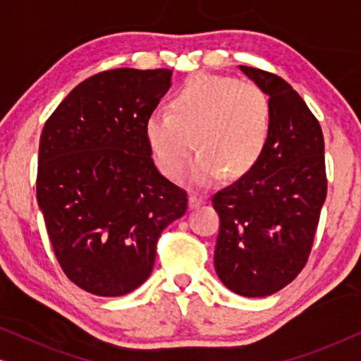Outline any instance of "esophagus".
Segmentation results:
<instances>
[{"label": "esophagus", "instance_id": "esophagus-1", "mask_svg": "<svg viewBox=\"0 0 361 361\" xmlns=\"http://www.w3.org/2000/svg\"><path fill=\"white\" fill-rule=\"evenodd\" d=\"M202 204H204V199L199 194H190L189 195V209L194 210L197 209V207H200Z\"/></svg>", "mask_w": 361, "mask_h": 361}]
</instances>
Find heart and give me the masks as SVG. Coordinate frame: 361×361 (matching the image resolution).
<instances>
[{
  "label": "heart",
  "mask_w": 361,
  "mask_h": 361,
  "mask_svg": "<svg viewBox=\"0 0 361 361\" xmlns=\"http://www.w3.org/2000/svg\"><path fill=\"white\" fill-rule=\"evenodd\" d=\"M271 128L266 93L250 82L197 73L172 98V113L147 116L145 136L159 171L179 179L197 145L200 152L187 171L197 187H214L250 172L263 154Z\"/></svg>",
  "instance_id": "1"
}]
</instances>
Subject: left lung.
<instances>
[{"label":"left lung","instance_id":"obj_1","mask_svg":"<svg viewBox=\"0 0 361 361\" xmlns=\"http://www.w3.org/2000/svg\"><path fill=\"white\" fill-rule=\"evenodd\" d=\"M240 71L269 97L271 128L253 169L212 197L220 216L214 263L235 294L266 298L307 263L327 195L324 135L288 82L259 68Z\"/></svg>","mask_w":361,"mask_h":361}]
</instances>
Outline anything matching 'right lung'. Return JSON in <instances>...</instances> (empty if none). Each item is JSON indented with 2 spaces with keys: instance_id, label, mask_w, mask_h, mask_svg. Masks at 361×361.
I'll return each mask as SVG.
<instances>
[{
  "instance_id": "add662e5",
  "label": "right lung",
  "mask_w": 361,
  "mask_h": 361,
  "mask_svg": "<svg viewBox=\"0 0 361 361\" xmlns=\"http://www.w3.org/2000/svg\"><path fill=\"white\" fill-rule=\"evenodd\" d=\"M171 77L169 68L97 73L44 125L37 204L63 273L90 294L140 288L162 230L187 210L185 190L157 171L145 136Z\"/></svg>"
}]
</instances>
